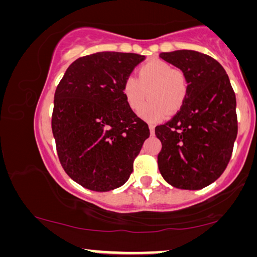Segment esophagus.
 Here are the masks:
<instances>
[{"label": "esophagus", "instance_id": "esophagus-1", "mask_svg": "<svg viewBox=\"0 0 257 257\" xmlns=\"http://www.w3.org/2000/svg\"><path fill=\"white\" fill-rule=\"evenodd\" d=\"M149 130H150L151 135H154V133H155V125H154L153 123H149Z\"/></svg>", "mask_w": 257, "mask_h": 257}]
</instances>
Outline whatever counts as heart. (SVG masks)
I'll list each match as a JSON object with an SVG mask.
<instances>
[{"label":"heart","instance_id":"1","mask_svg":"<svg viewBox=\"0 0 257 257\" xmlns=\"http://www.w3.org/2000/svg\"><path fill=\"white\" fill-rule=\"evenodd\" d=\"M187 93L186 74L160 59L147 61L137 70V79L127 78L122 85L125 102L134 111L143 106L149 95L150 101L140 110V116L150 122L161 121L169 113L178 111Z\"/></svg>","mask_w":257,"mask_h":257}]
</instances>
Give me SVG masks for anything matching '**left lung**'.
Instances as JSON below:
<instances>
[{
  "label": "left lung",
  "instance_id": "left-lung-1",
  "mask_svg": "<svg viewBox=\"0 0 257 257\" xmlns=\"http://www.w3.org/2000/svg\"><path fill=\"white\" fill-rule=\"evenodd\" d=\"M160 58L186 74L189 93L178 113L155 128L162 142L158 169L173 187L200 190L222 175L232 156L237 135L235 93L225 68L212 57L177 50Z\"/></svg>",
  "mask_w": 257,
  "mask_h": 257
}]
</instances>
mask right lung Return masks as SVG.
<instances>
[{"instance_id": "add662e5", "label": "right lung", "mask_w": 257, "mask_h": 257, "mask_svg": "<svg viewBox=\"0 0 257 257\" xmlns=\"http://www.w3.org/2000/svg\"><path fill=\"white\" fill-rule=\"evenodd\" d=\"M144 56L96 52L73 61L57 86L52 133L65 172L106 192L129 179L149 127L128 107L122 85Z\"/></svg>"}]
</instances>
